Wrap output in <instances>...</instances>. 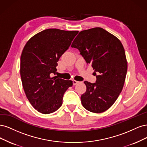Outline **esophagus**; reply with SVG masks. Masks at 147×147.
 Returning a JSON list of instances; mask_svg holds the SVG:
<instances>
[{"label": "esophagus", "instance_id": "34e87169", "mask_svg": "<svg viewBox=\"0 0 147 147\" xmlns=\"http://www.w3.org/2000/svg\"><path fill=\"white\" fill-rule=\"evenodd\" d=\"M79 82L77 81V80H73V84L74 86H75V85L78 84Z\"/></svg>", "mask_w": 147, "mask_h": 147}]
</instances>
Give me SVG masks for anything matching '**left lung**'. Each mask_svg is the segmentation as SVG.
Instances as JSON below:
<instances>
[{
    "label": "left lung",
    "mask_w": 147,
    "mask_h": 147,
    "mask_svg": "<svg viewBox=\"0 0 147 147\" xmlns=\"http://www.w3.org/2000/svg\"><path fill=\"white\" fill-rule=\"evenodd\" d=\"M94 69V83L84 81L81 95L85 109L94 113L107 111L115 102L124 86L127 64L125 51L116 36L100 27L79 32L71 45Z\"/></svg>",
    "instance_id": "8db88e82"
}]
</instances>
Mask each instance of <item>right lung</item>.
Returning a JSON list of instances; mask_svg holds the SVG:
<instances>
[{
  "label": "right lung",
  "instance_id": "1",
  "mask_svg": "<svg viewBox=\"0 0 147 147\" xmlns=\"http://www.w3.org/2000/svg\"><path fill=\"white\" fill-rule=\"evenodd\" d=\"M78 31L49 29L27 41L21 56L20 74L24 90L32 106L44 114L53 113L62 105L72 80L57 78L56 67L60 57L71 44Z\"/></svg>",
  "mask_w": 147,
  "mask_h": 147
}]
</instances>
